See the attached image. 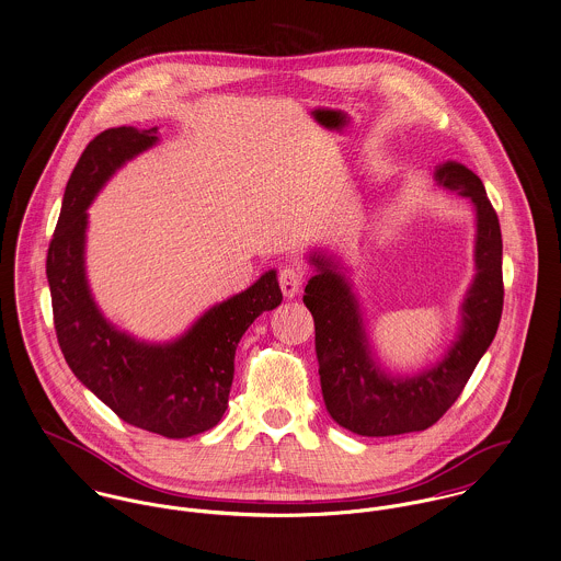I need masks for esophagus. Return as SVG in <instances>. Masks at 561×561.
<instances>
[{
  "mask_svg": "<svg viewBox=\"0 0 561 561\" xmlns=\"http://www.w3.org/2000/svg\"><path fill=\"white\" fill-rule=\"evenodd\" d=\"M279 286H282L284 297H288V299L297 297L304 288V271L297 268V266H286L279 273Z\"/></svg>",
  "mask_w": 561,
  "mask_h": 561,
  "instance_id": "34e87169",
  "label": "esophagus"
}]
</instances>
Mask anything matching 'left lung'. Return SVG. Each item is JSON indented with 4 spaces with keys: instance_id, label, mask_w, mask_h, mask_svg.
<instances>
[{
    "instance_id": "left-lung-1",
    "label": "left lung",
    "mask_w": 561,
    "mask_h": 561,
    "mask_svg": "<svg viewBox=\"0 0 561 561\" xmlns=\"http://www.w3.org/2000/svg\"><path fill=\"white\" fill-rule=\"evenodd\" d=\"M436 187L467 197L476 210V275L460 304V324L445 355L417 374L380 368L364 311L346 266L311 251L313 275L304 304L313 316L322 398L342 428L362 436H393L431 428L456 402L497 333L503 310L501 228L482 181L462 163L445 161L433 172Z\"/></svg>"
}]
</instances>
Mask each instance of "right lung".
<instances>
[{
    "label": "right lung",
    "instance_id": "obj_1",
    "mask_svg": "<svg viewBox=\"0 0 561 561\" xmlns=\"http://www.w3.org/2000/svg\"><path fill=\"white\" fill-rule=\"evenodd\" d=\"M159 128L118 126L96 135L64 191L62 213L47 253V279L58 342L72 374L126 424L168 438L210 431L228 409L234 353L262 311L282 304L277 271L208 308L183 335L144 342L99 310L85 275L88 206L144 150Z\"/></svg>",
    "mask_w": 561,
    "mask_h": 561
}]
</instances>
